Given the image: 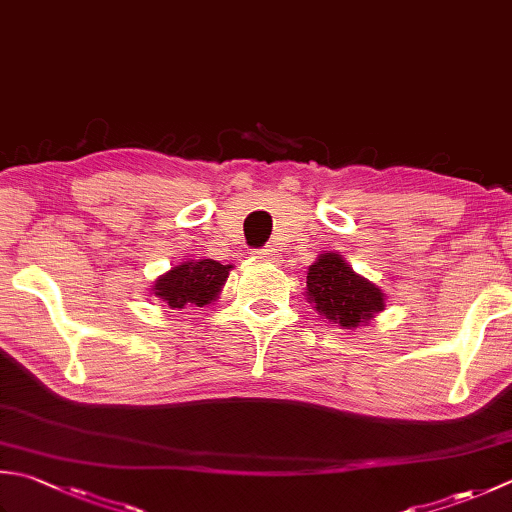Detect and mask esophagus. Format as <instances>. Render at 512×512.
Instances as JSON below:
<instances>
[{"instance_id": "1", "label": "esophagus", "mask_w": 512, "mask_h": 512, "mask_svg": "<svg viewBox=\"0 0 512 512\" xmlns=\"http://www.w3.org/2000/svg\"><path fill=\"white\" fill-rule=\"evenodd\" d=\"M253 257L255 259H262V262H270V259L275 257V248H270V246H266V248H259V250H253Z\"/></svg>"}]
</instances>
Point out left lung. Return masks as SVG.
Instances as JSON below:
<instances>
[{"label":"left lung","instance_id":"obj_1","mask_svg":"<svg viewBox=\"0 0 512 512\" xmlns=\"http://www.w3.org/2000/svg\"><path fill=\"white\" fill-rule=\"evenodd\" d=\"M304 290L319 315L346 330L368 326L386 306L382 288L357 275L335 250H324L308 266Z\"/></svg>","mask_w":512,"mask_h":512}]
</instances>
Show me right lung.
Segmentation results:
<instances>
[{
  "instance_id": "add662e5",
  "label": "right lung",
  "mask_w": 512,
  "mask_h": 512,
  "mask_svg": "<svg viewBox=\"0 0 512 512\" xmlns=\"http://www.w3.org/2000/svg\"><path fill=\"white\" fill-rule=\"evenodd\" d=\"M230 268L233 266H224L215 259H186L159 275L150 293L173 310L190 306L204 308L222 293Z\"/></svg>"
}]
</instances>
